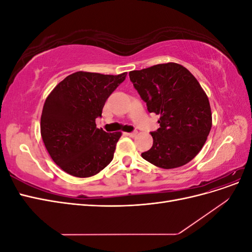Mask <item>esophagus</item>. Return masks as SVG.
<instances>
[{
	"label": "esophagus",
	"instance_id": "34e87169",
	"mask_svg": "<svg viewBox=\"0 0 252 252\" xmlns=\"http://www.w3.org/2000/svg\"><path fill=\"white\" fill-rule=\"evenodd\" d=\"M127 136H130V138H133L136 134H138V131H132V132H126L125 133Z\"/></svg>",
	"mask_w": 252,
	"mask_h": 252
}]
</instances>
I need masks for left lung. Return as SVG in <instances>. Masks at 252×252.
Returning a JSON list of instances; mask_svg holds the SVG:
<instances>
[{"label":"left lung","instance_id":"8db88e82","mask_svg":"<svg viewBox=\"0 0 252 252\" xmlns=\"http://www.w3.org/2000/svg\"><path fill=\"white\" fill-rule=\"evenodd\" d=\"M129 78L148 111L159 116V128L151 132L154 144L142 158L164 169L191 161L204 146L212 125L210 104L200 83L177 63L133 70Z\"/></svg>","mask_w":252,"mask_h":252}]
</instances>
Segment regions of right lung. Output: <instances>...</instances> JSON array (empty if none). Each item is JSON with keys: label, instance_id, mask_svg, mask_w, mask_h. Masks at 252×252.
Masks as SVG:
<instances>
[{"label": "right lung", "instance_id": "obj_1", "mask_svg": "<svg viewBox=\"0 0 252 252\" xmlns=\"http://www.w3.org/2000/svg\"><path fill=\"white\" fill-rule=\"evenodd\" d=\"M127 72L118 75L78 71L66 77L45 101L41 135L48 154L61 169L88 178L113 158L121 132L96 128L105 102Z\"/></svg>", "mask_w": 252, "mask_h": 252}]
</instances>
